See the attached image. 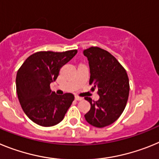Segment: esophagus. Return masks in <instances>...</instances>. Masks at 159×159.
<instances>
[{
  "label": "esophagus",
  "mask_w": 159,
  "mask_h": 159,
  "mask_svg": "<svg viewBox=\"0 0 159 159\" xmlns=\"http://www.w3.org/2000/svg\"><path fill=\"white\" fill-rule=\"evenodd\" d=\"M82 98H81V97H79V96H75V100H76V101H80V100H82Z\"/></svg>",
  "instance_id": "1"
}]
</instances>
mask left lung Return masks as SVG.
I'll return each mask as SVG.
<instances>
[{"instance_id":"left-lung-1","label":"left lung","mask_w":159,"mask_h":159,"mask_svg":"<svg viewBox=\"0 0 159 159\" xmlns=\"http://www.w3.org/2000/svg\"><path fill=\"white\" fill-rule=\"evenodd\" d=\"M89 62V84L92 91L98 89V101L85 97L91 109L84 116L86 121L95 127H104L116 122L124 111L130 85L127 71L110 52L99 47L84 50Z\"/></svg>"}]
</instances>
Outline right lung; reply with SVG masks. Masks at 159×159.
Segmentation results:
<instances>
[{
  "mask_svg": "<svg viewBox=\"0 0 159 159\" xmlns=\"http://www.w3.org/2000/svg\"><path fill=\"white\" fill-rule=\"evenodd\" d=\"M77 53L76 49L55 52H37L31 55L17 71L18 99L25 115L36 124L52 127L61 122L75 97L56 95L50 84L57 79L61 67Z\"/></svg>",
  "mask_w": 159,
  "mask_h": 159,
  "instance_id": "right-lung-1",
  "label": "right lung"
}]
</instances>
